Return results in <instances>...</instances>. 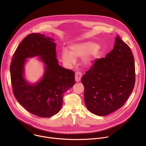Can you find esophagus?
Instances as JSON below:
<instances>
[{"label":"esophagus","mask_w":146,"mask_h":146,"mask_svg":"<svg viewBox=\"0 0 146 146\" xmlns=\"http://www.w3.org/2000/svg\"><path fill=\"white\" fill-rule=\"evenodd\" d=\"M81 78H82V74L80 72H76L75 75V82H80L81 80Z\"/></svg>","instance_id":"34e87169"}]
</instances>
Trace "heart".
Returning <instances> with one entry per match:
<instances>
[{"label": "heart", "instance_id": "1", "mask_svg": "<svg viewBox=\"0 0 146 146\" xmlns=\"http://www.w3.org/2000/svg\"><path fill=\"white\" fill-rule=\"evenodd\" d=\"M99 47L92 41L74 44L70 47V52L64 50L61 60L64 64L70 66L74 65L76 60L81 59V65L84 68L92 66L98 57Z\"/></svg>", "mask_w": 146, "mask_h": 146}]
</instances>
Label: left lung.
<instances>
[{"mask_svg":"<svg viewBox=\"0 0 146 146\" xmlns=\"http://www.w3.org/2000/svg\"><path fill=\"white\" fill-rule=\"evenodd\" d=\"M84 102L91 113L106 116L123 106L135 84V65L130 47L119 36L113 49L96 60L81 79Z\"/></svg>","mask_w":146,"mask_h":146,"instance_id":"8db88e82","label":"left lung"}]
</instances>
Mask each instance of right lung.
<instances>
[{"mask_svg": "<svg viewBox=\"0 0 146 146\" xmlns=\"http://www.w3.org/2000/svg\"><path fill=\"white\" fill-rule=\"evenodd\" d=\"M55 40L34 33L23 39L15 52L10 65V76L13 94L17 102L31 113L49 117L58 113L64 94L75 84L74 71L58 64ZM39 57L44 71L35 83L27 81L24 75L27 59Z\"/></svg>", "mask_w": 146, "mask_h": 146, "instance_id": "obj_1", "label": "right lung"}]
</instances>
